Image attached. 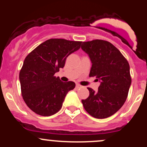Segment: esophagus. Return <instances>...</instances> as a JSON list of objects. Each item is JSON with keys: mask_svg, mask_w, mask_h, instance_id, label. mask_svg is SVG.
<instances>
[{"mask_svg": "<svg viewBox=\"0 0 147 147\" xmlns=\"http://www.w3.org/2000/svg\"><path fill=\"white\" fill-rule=\"evenodd\" d=\"M82 88V86L79 85L78 84H76V88Z\"/></svg>", "mask_w": 147, "mask_h": 147, "instance_id": "obj_1", "label": "esophagus"}]
</instances>
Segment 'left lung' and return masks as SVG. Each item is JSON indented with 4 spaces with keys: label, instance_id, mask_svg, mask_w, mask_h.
<instances>
[{
    "label": "left lung",
    "instance_id": "8db88e82",
    "mask_svg": "<svg viewBox=\"0 0 147 147\" xmlns=\"http://www.w3.org/2000/svg\"><path fill=\"white\" fill-rule=\"evenodd\" d=\"M81 48L92 63L89 77H96L100 82L97 92L88 88V97L82 100L84 109L97 119L110 117L127 98L131 84L129 64L110 42L99 39L83 42Z\"/></svg>",
    "mask_w": 147,
    "mask_h": 147
}]
</instances>
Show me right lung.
<instances>
[{"mask_svg": "<svg viewBox=\"0 0 147 147\" xmlns=\"http://www.w3.org/2000/svg\"><path fill=\"white\" fill-rule=\"evenodd\" d=\"M81 41L63 38L45 41L32 51L19 74L21 93L27 106L35 113L50 116L61 109L67 93L75 83L63 82L55 74L63 68L70 54L78 50Z\"/></svg>", "mask_w": 147, "mask_h": 147, "instance_id": "right-lung-1", "label": "right lung"}]
</instances>
